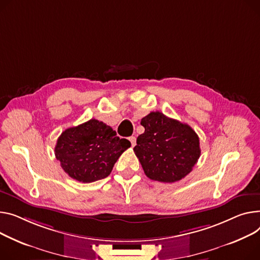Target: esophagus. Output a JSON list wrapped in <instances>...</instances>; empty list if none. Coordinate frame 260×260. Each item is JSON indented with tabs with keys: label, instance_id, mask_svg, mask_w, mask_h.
Masks as SVG:
<instances>
[{
	"label": "esophagus",
	"instance_id": "esophagus-1",
	"mask_svg": "<svg viewBox=\"0 0 260 260\" xmlns=\"http://www.w3.org/2000/svg\"><path fill=\"white\" fill-rule=\"evenodd\" d=\"M128 140L131 141V143H132V146L134 147V146L136 145V141H137V140H136V137L132 136V137H129V138H128Z\"/></svg>",
	"mask_w": 260,
	"mask_h": 260
}]
</instances>
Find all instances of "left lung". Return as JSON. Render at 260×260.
Wrapping results in <instances>:
<instances>
[{
  "label": "left lung",
  "instance_id": "left-lung-1",
  "mask_svg": "<svg viewBox=\"0 0 260 260\" xmlns=\"http://www.w3.org/2000/svg\"><path fill=\"white\" fill-rule=\"evenodd\" d=\"M145 131L137 138L134 151L147 178L175 183L185 178L197 164L200 139L186 123L161 112H151L141 119Z\"/></svg>",
  "mask_w": 260,
  "mask_h": 260
}]
</instances>
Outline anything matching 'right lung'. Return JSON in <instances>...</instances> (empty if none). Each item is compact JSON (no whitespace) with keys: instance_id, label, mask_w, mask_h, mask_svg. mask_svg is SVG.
<instances>
[{"instance_id":"1","label":"right lung","mask_w":260,"mask_h":260,"mask_svg":"<svg viewBox=\"0 0 260 260\" xmlns=\"http://www.w3.org/2000/svg\"><path fill=\"white\" fill-rule=\"evenodd\" d=\"M128 147L131 142L120 139L111 126L91 119L61 133L55 146V157L72 179L92 183L107 178Z\"/></svg>"}]
</instances>
